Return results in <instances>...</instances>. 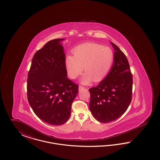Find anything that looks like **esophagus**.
Returning a JSON list of instances; mask_svg holds the SVG:
<instances>
[{
    "instance_id": "1",
    "label": "esophagus",
    "mask_w": 160,
    "mask_h": 160,
    "mask_svg": "<svg viewBox=\"0 0 160 160\" xmlns=\"http://www.w3.org/2000/svg\"><path fill=\"white\" fill-rule=\"evenodd\" d=\"M84 89V88L83 87V86H78V90L80 91H82V90H83Z\"/></svg>"
}]
</instances>
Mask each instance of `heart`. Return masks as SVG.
<instances>
[{
    "instance_id": "heart-1",
    "label": "heart",
    "mask_w": 160,
    "mask_h": 160,
    "mask_svg": "<svg viewBox=\"0 0 160 160\" xmlns=\"http://www.w3.org/2000/svg\"><path fill=\"white\" fill-rule=\"evenodd\" d=\"M73 53L74 56L68 54L65 57L67 74L71 79H75L84 69L86 72L81 79L84 84L90 83L93 79L99 82L105 78L114 59L113 53L109 47L94 42L77 46Z\"/></svg>"
}]
</instances>
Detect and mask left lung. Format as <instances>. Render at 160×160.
Here are the masks:
<instances>
[{"mask_svg":"<svg viewBox=\"0 0 160 160\" xmlns=\"http://www.w3.org/2000/svg\"><path fill=\"white\" fill-rule=\"evenodd\" d=\"M111 44L115 51L113 67L103 80L89 89L90 110L93 117L102 123L121 117L132 99V76L128 61L118 46Z\"/></svg>","mask_w":160,"mask_h":160,"instance_id":"1","label":"left lung"}]
</instances>
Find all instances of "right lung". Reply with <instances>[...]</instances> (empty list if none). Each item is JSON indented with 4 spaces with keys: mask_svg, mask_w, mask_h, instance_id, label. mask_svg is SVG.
<instances>
[{
    "mask_svg": "<svg viewBox=\"0 0 160 160\" xmlns=\"http://www.w3.org/2000/svg\"><path fill=\"white\" fill-rule=\"evenodd\" d=\"M63 40H51L35 53L27 80L31 108L41 121L52 125L68 120L78 92V86L67 77Z\"/></svg>",
    "mask_w": 160,
    "mask_h": 160,
    "instance_id": "add662e5",
    "label": "right lung"
}]
</instances>
